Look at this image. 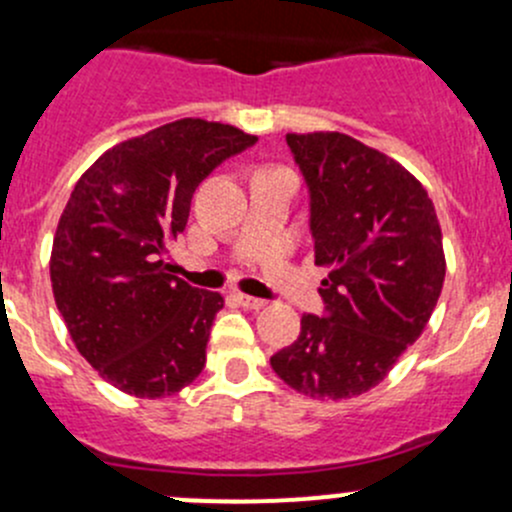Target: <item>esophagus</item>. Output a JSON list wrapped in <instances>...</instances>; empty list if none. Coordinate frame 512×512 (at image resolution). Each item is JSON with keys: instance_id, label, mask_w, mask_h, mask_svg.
I'll return each instance as SVG.
<instances>
[{"instance_id": "esophagus-1", "label": "esophagus", "mask_w": 512, "mask_h": 512, "mask_svg": "<svg viewBox=\"0 0 512 512\" xmlns=\"http://www.w3.org/2000/svg\"><path fill=\"white\" fill-rule=\"evenodd\" d=\"M237 299H240L242 307H247V309H262L267 304V299L252 297V294H237Z\"/></svg>"}]
</instances>
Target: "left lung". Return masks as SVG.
Here are the masks:
<instances>
[{
  "mask_svg": "<svg viewBox=\"0 0 512 512\" xmlns=\"http://www.w3.org/2000/svg\"><path fill=\"white\" fill-rule=\"evenodd\" d=\"M309 193L314 262L329 267L297 342L270 359L312 399H352L379 384L421 337L446 260L431 198L396 160L344 133H289Z\"/></svg>",
  "mask_w": 512,
  "mask_h": 512,
  "instance_id": "obj_1",
  "label": "left lung"
}]
</instances>
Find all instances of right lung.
<instances>
[{"label":"right lung","instance_id":"obj_1","mask_svg":"<svg viewBox=\"0 0 512 512\" xmlns=\"http://www.w3.org/2000/svg\"><path fill=\"white\" fill-rule=\"evenodd\" d=\"M257 138L183 118L118 143L81 175L51 250L56 307L81 356L116 389L163 399L205 366L218 292L170 275L195 188Z\"/></svg>","mask_w":512,"mask_h":512}]
</instances>
